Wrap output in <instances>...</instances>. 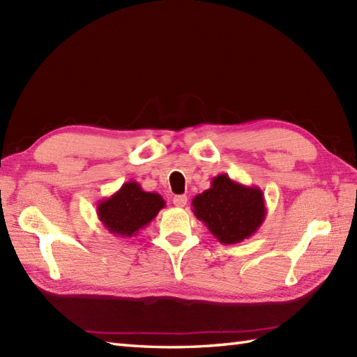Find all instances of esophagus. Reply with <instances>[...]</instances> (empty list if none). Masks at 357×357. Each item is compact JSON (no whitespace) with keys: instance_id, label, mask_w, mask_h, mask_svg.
<instances>
[{"instance_id":"1","label":"esophagus","mask_w":357,"mask_h":357,"mask_svg":"<svg viewBox=\"0 0 357 357\" xmlns=\"http://www.w3.org/2000/svg\"><path fill=\"white\" fill-rule=\"evenodd\" d=\"M173 204L176 207H185L187 206V196L185 195H178L173 198Z\"/></svg>"}]
</instances>
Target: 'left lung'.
Returning a JSON list of instances; mask_svg holds the SVG:
<instances>
[{"label":"left lung","mask_w":357,"mask_h":357,"mask_svg":"<svg viewBox=\"0 0 357 357\" xmlns=\"http://www.w3.org/2000/svg\"><path fill=\"white\" fill-rule=\"evenodd\" d=\"M192 207L221 244L252 238L267 216L261 188L236 183L225 173L211 179L208 190L195 196Z\"/></svg>","instance_id":"8db88e82"}]
</instances>
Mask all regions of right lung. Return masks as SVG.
Here are the masks:
<instances>
[{"instance_id": "right-lung-1", "label": "right lung", "mask_w": 357, "mask_h": 357, "mask_svg": "<svg viewBox=\"0 0 357 357\" xmlns=\"http://www.w3.org/2000/svg\"><path fill=\"white\" fill-rule=\"evenodd\" d=\"M164 207L161 195L144 192L136 181H128L116 193L98 202L96 215L113 236L132 238L146 229Z\"/></svg>"}]
</instances>
